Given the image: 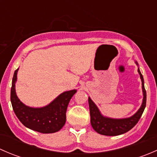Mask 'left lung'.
Returning <instances> with one entry per match:
<instances>
[{"instance_id":"1","label":"left lung","mask_w":157,"mask_h":157,"mask_svg":"<svg viewBox=\"0 0 157 157\" xmlns=\"http://www.w3.org/2000/svg\"><path fill=\"white\" fill-rule=\"evenodd\" d=\"M135 64L138 67V64L135 61ZM137 71L140 75V78L142 83V92H143V101L140 109L136 113L131 117L124 118H112L106 117L101 113L100 110L97 105L93 102L91 98H88L89 107L90 113V122L93 129L99 134L105 136H117L124 134L134 128L135 124L138 122L139 119L141 117L145 107H146L147 93L144 88V81L143 75L140 73V69L137 68Z\"/></svg>"}]
</instances>
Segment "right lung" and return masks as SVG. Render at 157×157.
I'll return each mask as SVG.
<instances>
[{
    "label": "right lung",
    "instance_id": "1",
    "mask_svg": "<svg viewBox=\"0 0 157 157\" xmlns=\"http://www.w3.org/2000/svg\"><path fill=\"white\" fill-rule=\"evenodd\" d=\"M18 70L14 72L10 92L11 104L18 119L26 128L42 134H51L60 131L65 124L67 105L77 90L61 93L45 106L40 108L28 106L20 100L16 93Z\"/></svg>",
    "mask_w": 157,
    "mask_h": 157
}]
</instances>
